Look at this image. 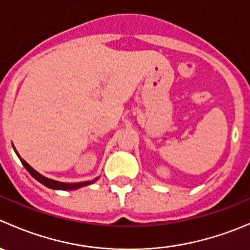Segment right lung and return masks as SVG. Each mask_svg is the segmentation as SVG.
<instances>
[{
  "label": "right lung",
  "mask_w": 250,
  "mask_h": 250,
  "mask_svg": "<svg viewBox=\"0 0 250 250\" xmlns=\"http://www.w3.org/2000/svg\"><path fill=\"white\" fill-rule=\"evenodd\" d=\"M16 150V148H14ZM17 152V151H16ZM18 155V152H17ZM19 156V155H18ZM20 158V156H19ZM20 162L22 163V166H24L25 168H26V170L31 174L32 176H34L35 179H36L37 181H40L41 184H43L44 186H47V188H53V190H76V188H82V186H87V185H90V184L94 183L95 180L93 181H84V183H76V184H67V183H59V181H55V180H52V179H48V178H44L43 175H41L40 173H37L36 170L34 169V168L30 167L29 165H27L26 162H25L22 158H20Z\"/></svg>",
  "instance_id": "add662e5"
}]
</instances>
